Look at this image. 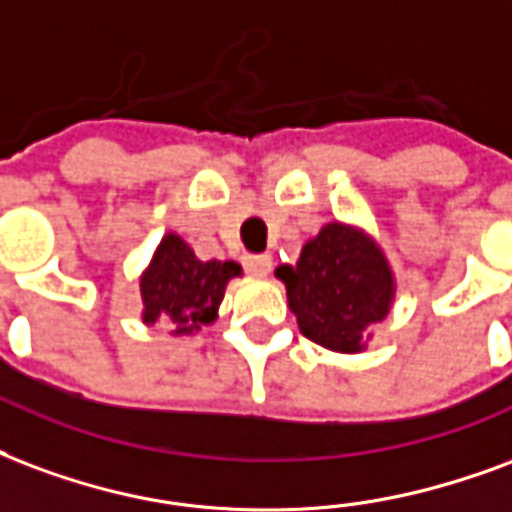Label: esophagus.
Returning <instances> with one entry per match:
<instances>
[{
    "mask_svg": "<svg viewBox=\"0 0 512 512\" xmlns=\"http://www.w3.org/2000/svg\"><path fill=\"white\" fill-rule=\"evenodd\" d=\"M244 268L252 276H266L271 271V257L268 255H249L244 257Z\"/></svg>",
    "mask_w": 512,
    "mask_h": 512,
    "instance_id": "1",
    "label": "esophagus"
}]
</instances>
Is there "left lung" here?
<instances>
[{"label":"left lung","mask_w":512,"mask_h":512,"mask_svg":"<svg viewBox=\"0 0 512 512\" xmlns=\"http://www.w3.org/2000/svg\"><path fill=\"white\" fill-rule=\"evenodd\" d=\"M298 328L325 350L361 352L366 328L391 312L396 282L372 236L342 222L309 238L295 266H279Z\"/></svg>","instance_id":"1"}]
</instances>
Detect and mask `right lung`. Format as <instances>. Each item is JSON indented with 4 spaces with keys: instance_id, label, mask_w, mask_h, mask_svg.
Wrapping results in <instances>:
<instances>
[{
    "instance_id": "obj_1",
    "label": "right lung",
    "mask_w": 512,
    "mask_h": 512,
    "mask_svg": "<svg viewBox=\"0 0 512 512\" xmlns=\"http://www.w3.org/2000/svg\"><path fill=\"white\" fill-rule=\"evenodd\" d=\"M233 276H241L238 263L198 260L184 238L168 233L140 276L143 323L170 320L176 336L200 331V325L217 320V309Z\"/></svg>"
}]
</instances>
